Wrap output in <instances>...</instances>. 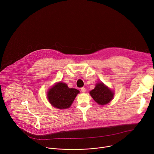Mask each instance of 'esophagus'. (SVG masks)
<instances>
[{
    "label": "esophagus",
    "mask_w": 154,
    "mask_h": 154,
    "mask_svg": "<svg viewBox=\"0 0 154 154\" xmlns=\"http://www.w3.org/2000/svg\"><path fill=\"white\" fill-rule=\"evenodd\" d=\"M80 90H81V91H82V92H83V93H85V92H86V89L84 87L81 88H80Z\"/></svg>",
    "instance_id": "34e87169"
}]
</instances>
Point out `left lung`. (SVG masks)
Here are the masks:
<instances>
[{"mask_svg":"<svg viewBox=\"0 0 154 154\" xmlns=\"http://www.w3.org/2000/svg\"><path fill=\"white\" fill-rule=\"evenodd\" d=\"M90 94L93 99L99 105H105L113 97L114 93L104 85L103 83H99L96 85L94 89L90 91Z\"/></svg>","mask_w":154,"mask_h":154,"instance_id":"1","label":"left lung"}]
</instances>
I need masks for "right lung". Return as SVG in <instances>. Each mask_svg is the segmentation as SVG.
I'll return each instance as SVG.
<instances>
[{"label":"right lung","instance_id":"obj_1","mask_svg":"<svg viewBox=\"0 0 154 154\" xmlns=\"http://www.w3.org/2000/svg\"><path fill=\"white\" fill-rule=\"evenodd\" d=\"M79 91L69 88L64 83H58L49 91V101L54 107L59 109L69 108Z\"/></svg>","mask_w":154,"mask_h":154}]
</instances>
